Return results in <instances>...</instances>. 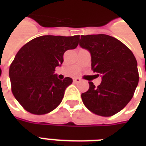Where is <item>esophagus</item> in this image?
<instances>
[{
	"label": "esophagus",
	"mask_w": 146,
	"mask_h": 146,
	"mask_svg": "<svg viewBox=\"0 0 146 146\" xmlns=\"http://www.w3.org/2000/svg\"><path fill=\"white\" fill-rule=\"evenodd\" d=\"M81 81V79L79 78V77H74L73 78V82L74 83H79Z\"/></svg>",
	"instance_id": "34e87169"
}]
</instances>
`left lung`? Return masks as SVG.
I'll use <instances>...</instances> for the list:
<instances>
[{"label":"left lung","instance_id":"obj_1","mask_svg":"<svg viewBox=\"0 0 146 146\" xmlns=\"http://www.w3.org/2000/svg\"><path fill=\"white\" fill-rule=\"evenodd\" d=\"M80 46L92 56V69L101 75L100 85L89 82L81 95L86 107L95 114L111 116L123 110L134 95L138 84L135 55L122 42L106 34L81 35Z\"/></svg>","mask_w":146,"mask_h":146}]
</instances>
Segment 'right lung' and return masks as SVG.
Segmentation results:
<instances>
[{
    "mask_svg": "<svg viewBox=\"0 0 146 146\" xmlns=\"http://www.w3.org/2000/svg\"><path fill=\"white\" fill-rule=\"evenodd\" d=\"M79 35H45L22 47L9 68L11 92L20 105L30 113H50L60 104L65 90L73 80H59L55 67L63 62L65 51L75 49Z\"/></svg>",
    "mask_w": 146,
    "mask_h": 146,
    "instance_id": "1",
    "label": "right lung"
}]
</instances>
